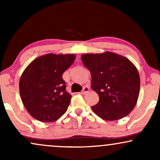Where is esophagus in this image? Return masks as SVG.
I'll list each match as a JSON object with an SVG mask.
<instances>
[{"mask_svg": "<svg viewBox=\"0 0 160 160\" xmlns=\"http://www.w3.org/2000/svg\"><path fill=\"white\" fill-rule=\"evenodd\" d=\"M89 91V86H85V87L83 88V89L80 92V94H86V92H88Z\"/></svg>", "mask_w": 160, "mask_h": 160, "instance_id": "1", "label": "esophagus"}]
</instances>
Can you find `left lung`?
Wrapping results in <instances>:
<instances>
[{"mask_svg":"<svg viewBox=\"0 0 160 160\" xmlns=\"http://www.w3.org/2000/svg\"><path fill=\"white\" fill-rule=\"evenodd\" d=\"M81 60L90 71L91 87L99 96L98 104L92 107L95 114L107 121L129 114L140 92V77L132 62L111 52L84 54Z\"/></svg>","mask_w":160,"mask_h":160,"instance_id":"left-lung-1","label":"left lung"}]
</instances>
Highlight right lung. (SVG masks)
<instances>
[{"instance_id":"1","label":"right lung","mask_w":160,"mask_h":160,"mask_svg":"<svg viewBox=\"0 0 160 160\" xmlns=\"http://www.w3.org/2000/svg\"><path fill=\"white\" fill-rule=\"evenodd\" d=\"M74 54L43 55L31 62L19 80L22 102L32 117L54 122L67 111L71 95L65 90L62 74L74 63Z\"/></svg>"}]
</instances>
